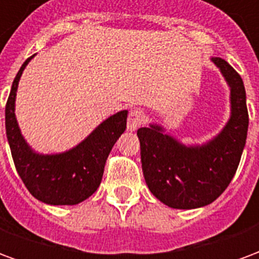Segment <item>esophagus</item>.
<instances>
[{
	"mask_svg": "<svg viewBox=\"0 0 259 259\" xmlns=\"http://www.w3.org/2000/svg\"><path fill=\"white\" fill-rule=\"evenodd\" d=\"M143 119H144V113L139 108H135L129 112L127 116V130L129 132H135L141 126L143 123Z\"/></svg>",
	"mask_w": 259,
	"mask_h": 259,
	"instance_id": "esophagus-1",
	"label": "esophagus"
}]
</instances>
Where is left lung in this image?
I'll use <instances>...</instances> for the list:
<instances>
[{"label": "left lung", "mask_w": 259, "mask_h": 259, "mask_svg": "<svg viewBox=\"0 0 259 259\" xmlns=\"http://www.w3.org/2000/svg\"><path fill=\"white\" fill-rule=\"evenodd\" d=\"M230 90V116L222 130L202 144H185L162 124L137 130L143 175L165 205L194 209L217 200L233 179L248 130L244 83L222 58H211Z\"/></svg>", "instance_id": "1"}]
</instances>
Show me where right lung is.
Segmentation results:
<instances>
[{
  "label": "right lung",
  "instance_id": "obj_1",
  "mask_svg": "<svg viewBox=\"0 0 259 259\" xmlns=\"http://www.w3.org/2000/svg\"><path fill=\"white\" fill-rule=\"evenodd\" d=\"M26 59L12 83L5 107V129L15 168L27 190L50 205H76L87 200L101 183L107 158L126 129L127 109L102 120L77 146L62 152L42 154L26 141L15 113L16 91Z\"/></svg>",
  "mask_w": 259,
  "mask_h": 259
}]
</instances>
